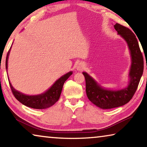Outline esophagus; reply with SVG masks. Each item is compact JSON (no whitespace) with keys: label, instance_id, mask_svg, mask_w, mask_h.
<instances>
[{"label":"esophagus","instance_id":"obj_1","mask_svg":"<svg viewBox=\"0 0 147 147\" xmlns=\"http://www.w3.org/2000/svg\"><path fill=\"white\" fill-rule=\"evenodd\" d=\"M84 68H85V64L82 63V62H81V63H79L78 64V65H77V67H76L77 70L79 71H82Z\"/></svg>","mask_w":147,"mask_h":147}]
</instances>
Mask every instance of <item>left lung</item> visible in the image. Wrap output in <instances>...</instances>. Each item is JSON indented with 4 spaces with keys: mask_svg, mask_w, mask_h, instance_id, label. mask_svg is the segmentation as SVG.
I'll list each match as a JSON object with an SVG mask.
<instances>
[{
    "mask_svg": "<svg viewBox=\"0 0 147 147\" xmlns=\"http://www.w3.org/2000/svg\"><path fill=\"white\" fill-rule=\"evenodd\" d=\"M114 28L127 43L130 51L131 63L128 86L120 90L105 89L86 72L82 73L85 76L88 98L94 105L102 109L117 108L127 104L135 94L143 73V57L136 35L128 28L120 24L116 23Z\"/></svg>",
    "mask_w": 147,
    "mask_h": 147,
    "instance_id": "8db88e82",
    "label": "left lung"
}]
</instances>
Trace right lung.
I'll return each instance as SVG.
<instances>
[{"mask_svg": "<svg viewBox=\"0 0 147 147\" xmlns=\"http://www.w3.org/2000/svg\"><path fill=\"white\" fill-rule=\"evenodd\" d=\"M11 49V48H10ZM10 49L7 54L6 59V69L7 71L8 69V59ZM73 74V72L70 71L63 76L60 77L55 82L53 86L45 93L37 94V95H26L16 90L9 80L12 93L17 100L24 104V106L34 109H46L54 105L59 100L63 86L67 78Z\"/></svg>", "mask_w": 147, "mask_h": 147, "instance_id": "obj_1", "label": "right lung"}]
</instances>
